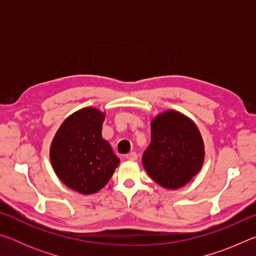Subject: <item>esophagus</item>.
<instances>
[{"label":"esophagus","instance_id":"34e87169","mask_svg":"<svg viewBox=\"0 0 256 256\" xmlns=\"http://www.w3.org/2000/svg\"><path fill=\"white\" fill-rule=\"evenodd\" d=\"M125 158H126L128 160H132V162H133V160L138 159V154L136 152H130L126 156H125Z\"/></svg>","mask_w":256,"mask_h":256}]
</instances>
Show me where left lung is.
I'll list each match as a JSON object with an SVG mask.
<instances>
[{
    "label": "left lung",
    "instance_id": "left-lung-1",
    "mask_svg": "<svg viewBox=\"0 0 256 256\" xmlns=\"http://www.w3.org/2000/svg\"><path fill=\"white\" fill-rule=\"evenodd\" d=\"M204 144L192 120L176 110L151 120V142L142 164L156 183L168 190L183 188L202 168Z\"/></svg>",
    "mask_w": 256,
    "mask_h": 256
}]
</instances>
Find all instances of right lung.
<instances>
[{"label": "right lung", "mask_w": 256, "mask_h": 256, "mask_svg": "<svg viewBox=\"0 0 256 256\" xmlns=\"http://www.w3.org/2000/svg\"><path fill=\"white\" fill-rule=\"evenodd\" d=\"M105 112L86 107L64 120L52 141L50 157L55 174L68 188L84 196L105 186L120 159L102 136Z\"/></svg>", "instance_id": "add662e5"}]
</instances>
